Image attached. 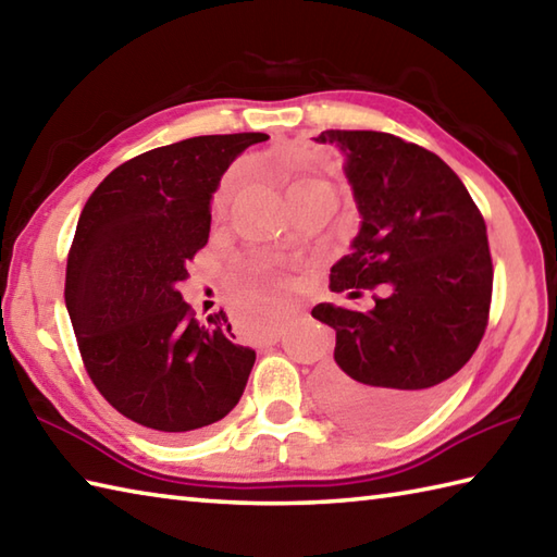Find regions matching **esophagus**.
I'll return each mask as SVG.
<instances>
[{"label": "esophagus", "mask_w": 557, "mask_h": 557, "mask_svg": "<svg viewBox=\"0 0 557 557\" xmlns=\"http://www.w3.org/2000/svg\"><path fill=\"white\" fill-rule=\"evenodd\" d=\"M280 337H282V331L280 329H272L263 337H260V343H263V345H275V343H280Z\"/></svg>", "instance_id": "obj_1"}]
</instances>
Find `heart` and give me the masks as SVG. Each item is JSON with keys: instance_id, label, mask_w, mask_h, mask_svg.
Returning <instances> with one entry per match:
<instances>
[{"instance_id": "heart-1", "label": "heart", "mask_w": 557, "mask_h": 557, "mask_svg": "<svg viewBox=\"0 0 557 557\" xmlns=\"http://www.w3.org/2000/svg\"><path fill=\"white\" fill-rule=\"evenodd\" d=\"M309 181H299L294 185H301ZM292 185V188H294ZM234 183L224 181L220 190L214 195V210H224L228 198H232ZM282 299V275L280 270L268 263V260H253L248 263L242 272V280H238L236 287V311L238 321H242L250 331H263L275 321V309Z\"/></svg>"}]
</instances>
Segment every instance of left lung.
<instances>
[{
	"label": "left lung",
	"mask_w": 557,
	"mask_h": 557,
	"mask_svg": "<svg viewBox=\"0 0 557 557\" xmlns=\"http://www.w3.org/2000/svg\"><path fill=\"white\" fill-rule=\"evenodd\" d=\"M313 139L345 154L362 216L350 253L331 268V289L350 299L386 289L367 313L313 307L335 331L319 398L357 430H406L437 406L483 341L493 297L485 220L461 178L412 141L374 129Z\"/></svg>",
	"instance_id": "left-lung-1"
}]
</instances>
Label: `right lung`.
<instances>
[{
	"label": "right lung",
	"instance_id": "1",
	"mask_svg": "<svg viewBox=\"0 0 557 557\" xmlns=\"http://www.w3.org/2000/svg\"><path fill=\"white\" fill-rule=\"evenodd\" d=\"M265 139L202 135L145 151L108 173L76 224L64 304L86 372L117 412L163 440L228 416L253 369L226 313L195 321L181 282L210 238L224 171Z\"/></svg>",
	"mask_w": 557,
	"mask_h": 557
}]
</instances>
